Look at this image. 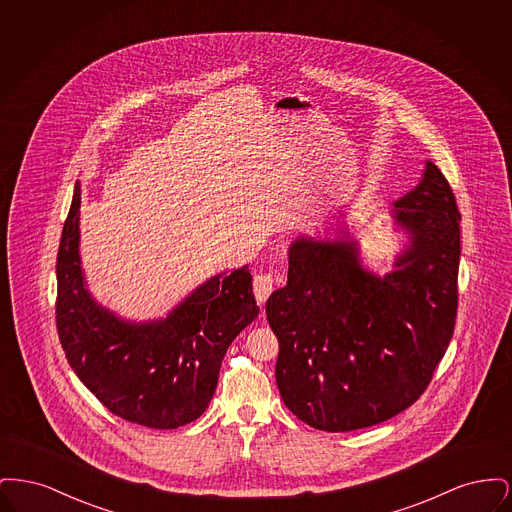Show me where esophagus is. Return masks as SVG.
I'll return each instance as SVG.
<instances>
[{
  "instance_id": "34e87169",
  "label": "esophagus",
  "mask_w": 512,
  "mask_h": 512,
  "mask_svg": "<svg viewBox=\"0 0 512 512\" xmlns=\"http://www.w3.org/2000/svg\"><path fill=\"white\" fill-rule=\"evenodd\" d=\"M274 290V278L272 274H259L253 280V292L257 297V303L263 307L267 303L268 295Z\"/></svg>"
}]
</instances>
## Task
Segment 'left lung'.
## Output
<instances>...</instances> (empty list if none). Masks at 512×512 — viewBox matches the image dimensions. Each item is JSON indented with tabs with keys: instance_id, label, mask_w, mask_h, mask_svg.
Instances as JSON below:
<instances>
[{
	"instance_id": "obj_1",
	"label": "left lung",
	"mask_w": 512,
	"mask_h": 512,
	"mask_svg": "<svg viewBox=\"0 0 512 512\" xmlns=\"http://www.w3.org/2000/svg\"><path fill=\"white\" fill-rule=\"evenodd\" d=\"M391 207L403 242L390 272L366 267L349 236L301 234L288 247V284L268 297L278 390L317 430H361L411 407L453 336L461 213L451 186L426 161Z\"/></svg>"
}]
</instances>
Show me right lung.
<instances>
[{"instance_id":"1","label":"right lung","mask_w":512,"mask_h":512,"mask_svg":"<svg viewBox=\"0 0 512 512\" xmlns=\"http://www.w3.org/2000/svg\"><path fill=\"white\" fill-rule=\"evenodd\" d=\"M80 182L57 253V332L67 361L99 401L155 430L190 424L209 407L220 363L259 307L247 265L213 274L165 317H121L90 292L80 259Z\"/></svg>"}]
</instances>
